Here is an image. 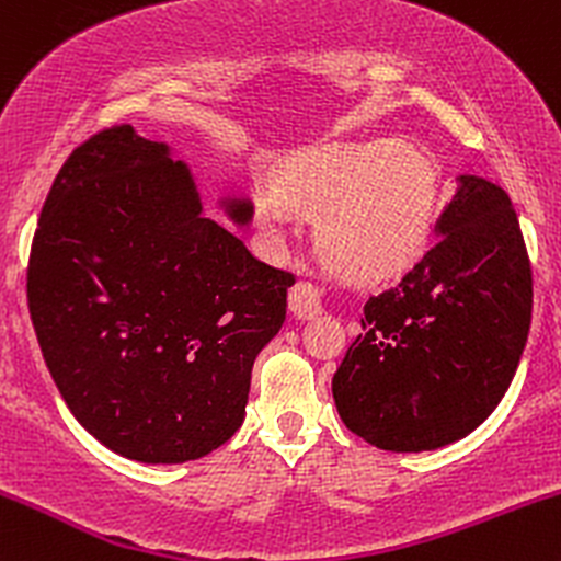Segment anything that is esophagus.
I'll return each mask as SVG.
<instances>
[{"mask_svg":"<svg viewBox=\"0 0 561 561\" xmlns=\"http://www.w3.org/2000/svg\"><path fill=\"white\" fill-rule=\"evenodd\" d=\"M289 311H293V317L300 321L319 317L321 313L319 289L308 285V282H298V285L289 289Z\"/></svg>","mask_w":561,"mask_h":561,"instance_id":"obj_1","label":"esophagus"}]
</instances>
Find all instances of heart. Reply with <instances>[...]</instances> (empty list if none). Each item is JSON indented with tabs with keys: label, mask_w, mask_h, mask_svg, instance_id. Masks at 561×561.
I'll use <instances>...</instances> for the list:
<instances>
[{
	"label": "heart",
	"mask_w": 561,
	"mask_h": 561,
	"mask_svg": "<svg viewBox=\"0 0 561 561\" xmlns=\"http://www.w3.org/2000/svg\"><path fill=\"white\" fill-rule=\"evenodd\" d=\"M437 171L405 141L321 145L295 152L259 197V221L285 237L293 210H317L319 248L353 274H392L422 253L433 229Z\"/></svg>",
	"instance_id": "heart-1"
}]
</instances>
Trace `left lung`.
<instances>
[{"label":"left lung","instance_id":"obj_1","mask_svg":"<svg viewBox=\"0 0 561 561\" xmlns=\"http://www.w3.org/2000/svg\"><path fill=\"white\" fill-rule=\"evenodd\" d=\"M530 313L533 274L512 199L461 173L427 253L366 300L362 334L332 379L340 420L396 454L461 440L512 385Z\"/></svg>","mask_w":561,"mask_h":561}]
</instances>
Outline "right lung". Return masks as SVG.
<instances>
[{
	"label": "right lung",
	"mask_w": 561,
	"mask_h": 561,
	"mask_svg": "<svg viewBox=\"0 0 561 561\" xmlns=\"http://www.w3.org/2000/svg\"><path fill=\"white\" fill-rule=\"evenodd\" d=\"M205 214L190 163L134 126L96 134L57 173L28 263V308L70 414L105 448L182 465L240 430L255 356L287 317L293 274Z\"/></svg>",
	"instance_id": "right-lung-1"
}]
</instances>
